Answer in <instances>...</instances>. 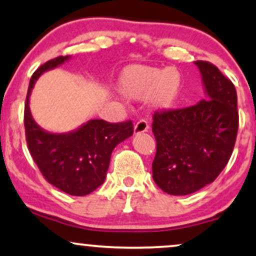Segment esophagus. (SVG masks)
<instances>
[{
    "label": "esophagus",
    "mask_w": 256,
    "mask_h": 256,
    "mask_svg": "<svg viewBox=\"0 0 256 256\" xmlns=\"http://www.w3.org/2000/svg\"><path fill=\"white\" fill-rule=\"evenodd\" d=\"M148 128H150V126H148L147 121H144V120H140V121L134 126V134L144 133V132L148 130Z\"/></svg>",
    "instance_id": "obj_1"
}]
</instances>
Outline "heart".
Instances as JSON below:
<instances>
[{
	"instance_id": "heart-1",
	"label": "heart",
	"mask_w": 256,
	"mask_h": 256,
	"mask_svg": "<svg viewBox=\"0 0 256 256\" xmlns=\"http://www.w3.org/2000/svg\"><path fill=\"white\" fill-rule=\"evenodd\" d=\"M182 78L176 68L165 70L132 65L122 71L118 88L130 98H147L159 109H171L180 92Z\"/></svg>"
}]
</instances>
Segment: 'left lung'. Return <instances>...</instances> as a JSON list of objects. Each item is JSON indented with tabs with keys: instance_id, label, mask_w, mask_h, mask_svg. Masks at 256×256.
Here are the masks:
<instances>
[{
	"instance_id": "obj_1",
	"label": "left lung",
	"mask_w": 256,
	"mask_h": 256,
	"mask_svg": "<svg viewBox=\"0 0 256 256\" xmlns=\"http://www.w3.org/2000/svg\"><path fill=\"white\" fill-rule=\"evenodd\" d=\"M205 98L196 106L156 112L153 179L164 192L186 196L212 182L228 164L238 129L234 84L215 65L194 62Z\"/></svg>"
}]
</instances>
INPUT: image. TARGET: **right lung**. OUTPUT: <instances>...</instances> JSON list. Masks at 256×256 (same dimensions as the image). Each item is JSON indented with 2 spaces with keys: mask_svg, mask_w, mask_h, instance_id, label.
<instances>
[{
  "mask_svg": "<svg viewBox=\"0 0 256 256\" xmlns=\"http://www.w3.org/2000/svg\"><path fill=\"white\" fill-rule=\"evenodd\" d=\"M56 56L32 76L24 104V129L30 156L50 184L71 196H86L106 180L114 148L133 135L132 121L90 120L68 133H50L34 121L30 97L41 74L70 60Z\"/></svg>",
  "mask_w": 256,
  "mask_h": 256,
  "instance_id": "obj_1",
  "label": "right lung"
}]
</instances>
